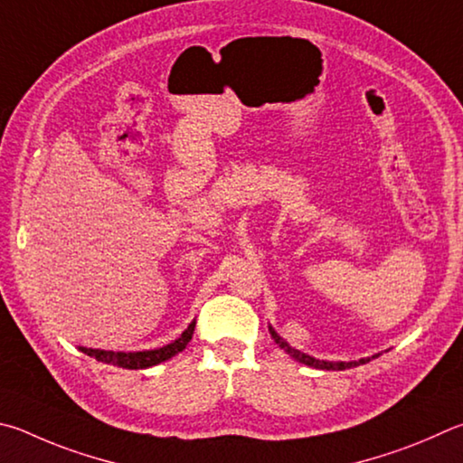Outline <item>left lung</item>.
<instances>
[{
	"label": "left lung",
	"instance_id": "obj_1",
	"mask_svg": "<svg viewBox=\"0 0 463 463\" xmlns=\"http://www.w3.org/2000/svg\"><path fill=\"white\" fill-rule=\"evenodd\" d=\"M269 334H271V338L275 340L277 346H279L281 350H285V354H289L293 360H298V363H301V364H307V366H312V368H319V371H346V368H354V366L371 363V358L350 360V363H342V360H335V363H334V360H319V358H314V356L306 354V352H301V350H296L293 346H289V344L285 342L281 335L275 332L273 326H269ZM374 356H378V354H374Z\"/></svg>",
	"mask_w": 463,
	"mask_h": 463
}]
</instances>
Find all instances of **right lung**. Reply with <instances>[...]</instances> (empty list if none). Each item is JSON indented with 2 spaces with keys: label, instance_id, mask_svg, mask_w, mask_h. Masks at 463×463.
Masks as SVG:
<instances>
[{
  "label": "right lung",
  "instance_id": "1",
  "mask_svg": "<svg viewBox=\"0 0 463 463\" xmlns=\"http://www.w3.org/2000/svg\"><path fill=\"white\" fill-rule=\"evenodd\" d=\"M196 322H192L186 330L180 334V338H175L174 342L165 344L162 348H154V350H139V352H113V350H99V348H85L79 346L80 352H85L87 356L99 360V363L105 364H113L119 368H129V371H139V368H149L156 366L159 363H165L172 356L180 354V352L188 346V342L192 340V334H194Z\"/></svg>",
  "mask_w": 463,
  "mask_h": 463
}]
</instances>
